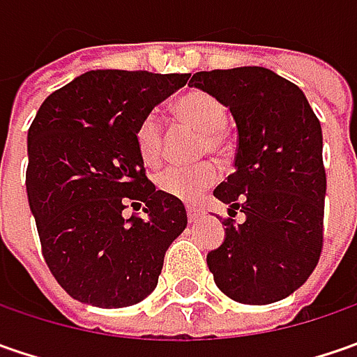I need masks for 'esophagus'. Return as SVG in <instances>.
<instances>
[{
	"label": "esophagus",
	"instance_id": "esophagus-1",
	"mask_svg": "<svg viewBox=\"0 0 357 357\" xmlns=\"http://www.w3.org/2000/svg\"><path fill=\"white\" fill-rule=\"evenodd\" d=\"M186 214H188V222L192 225V222H197L200 216H202V211H200V208H195V206H190V208L186 211Z\"/></svg>",
	"mask_w": 357,
	"mask_h": 357
}]
</instances>
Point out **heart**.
Listing matches in <instances>:
<instances>
[{
	"mask_svg": "<svg viewBox=\"0 0 357 357\" xmlns=\"http://www.w3.org/2000/svg\"><path fill=\"white\" fill-rule=\"evenodd\" d=\"M172 115L178 123L202 132L200 155L213 153L225 157L230 151L227 139V111L213 93L202 89H190L183 93L171 107ZM135 143L139 157L146 167H155L162 160L165 151V132L157 115L149 113L141 119L135 130ZM218 178V171L213 162H200L195 167H172L158 174L157 186L172 199L192 204L200 195L211 188Z\"/></svg>",
	"mask_w": 357,
	"mask_h": 357,
	"instance_id": "obj_1",
	"label": "heart"
}]
</instances>
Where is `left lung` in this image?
<instances>
[{"label": "left lung", "mask_w": 357, "mask_h": 357, "mask_svg": "<svg viewBox=\"0 0 357 357\" xmlns=\"http://www.w3.org/2000/svg\"><path fill=\"white\" fill-rule=\"evenodd\" d=\"M188 85L213 93L238 129L234 172L214 197L246 220H225V242L206 264L234 302H278L308 280L322 252L320 121L298 85L264 67L199 71Z\"/></svg>", "instance_id": "obj_1"}]
</instances>
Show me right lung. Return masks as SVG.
Masks as SVG:
<instances>
[{
  "label": "right lung",
  "mask_w": 357,
  "mask_h": 357,
  "mask_svg": "<svg viewBox=\"0 0 357 357\" xmlns=\"http://www.w3.org/2000/svg\"><path fill=\"white\" fill-rule=\"evenodd\" d=\"M188 73L87 71L51 93L27 132V199L43 258L61 288L97 308H125L157 288L186 211L144 174L135 130ZM127 202L144 219H125Z\"/></svg>",
  "instance_id": "1"
}]
</instances>
